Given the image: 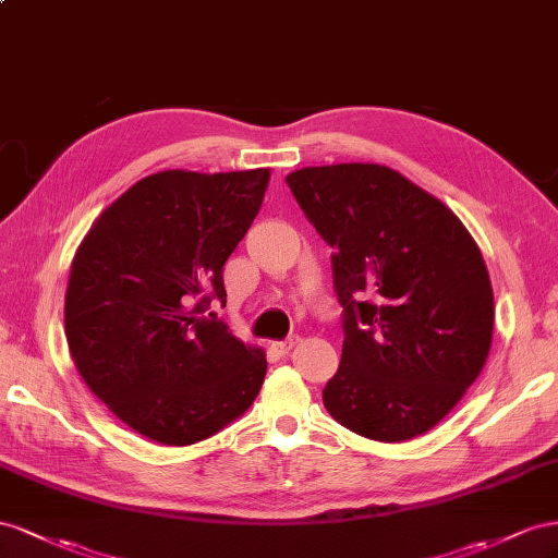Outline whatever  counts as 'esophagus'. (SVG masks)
<instances>
[{"label":"esophagus","instance_id":"34e87169","mask_svg":"<svg viewBox=\"0 0 558 558\" xmlns=\"http://www.w3.org/2000/svg\"><path fill=\"white\" fill-rule=\"evenodd\" d=\"M294 343H296V339L292 337V339H284V341H274V343H270V348H274L276 353L284 355V353H290V350H292V345H294Z\"/></svg>","mask_w":558,"mask_h":558}]
</instances>
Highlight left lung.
<instances>
[{
  "mask_svg": "<svg viewBox=\"0 0 558 558\" xmlns=\"http://www.w3.org/2000/svg\"><path fill=\"white\" fill-rule=\"evenodd\" d=\"M284 182L333 250L345 337L325 409L367 439L425 435L488 357L496 308L480 245L439 198L386 166L301 168Z\"/></svg>",
  "mask_w": 558,
  "mask_h": 558,
  "instance_id": "left-lung-1",
  "label": "left lung"
}]
</instances>
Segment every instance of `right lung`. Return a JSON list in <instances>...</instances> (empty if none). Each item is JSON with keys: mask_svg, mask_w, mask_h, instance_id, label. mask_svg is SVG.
I'll list each match as a JSON object with an SVG mask.
<instances>
[{"mask_svg": "<svg viewBox=\"0 0 558 558\" xmlns=\"http://www.w3.org/2000/svg\"><path fill=\"white\" fill-rule=\"evenodd\" d=\"M270 170H161L100 213L65 292L74 367L119 421L166 447L217 435L257 400L266 355L208 320ZM213 317V313H210Z\"/></svg>", "mask_w": 558, "mask_h": 558, "instance_id": "obj_1", "label": "right lung"}]
</instances>
